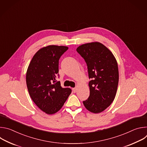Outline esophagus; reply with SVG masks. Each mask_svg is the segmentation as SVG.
I'll list each match as a JSON object with an SVG mask.
<instances>
[{"label": "esophagus", "mask_w": 147, "mask_h": 147, "mask_svg": "<svg viewBox=\"0 0 147 147\" xmlns=\"http://www.w3.org/2000/svg\"><path fill=\"white\" fill-rule=\"evenodd\" d=\"M72 90H73V92H77V88H72Z\"/></svg>", "instance_id": "obj_1"}]
</instances>
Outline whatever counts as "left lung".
<instances>
[{
	"label": "left lung",
	"mask_w": 147,
	"mask_h": 147,
	"mask_svg": "<svg viewBox=\"0 0 147 147\" xmlns=\"http://www.w3.org/2000/svg\"><path fill=\"white\" fill-rule=\"evenodd\" d=\"M77 52L87 63L90 96L83 104L94 113L105 110L113 102L119 83L117 60L112 52L99 42H92L79 46Z\"/></svg>",
	"instance_id": "obj_1"
}]
</instances>
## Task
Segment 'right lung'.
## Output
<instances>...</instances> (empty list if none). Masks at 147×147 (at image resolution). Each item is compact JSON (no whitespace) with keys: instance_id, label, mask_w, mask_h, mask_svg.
Listing matches in <instances>:
<instances>
[{"instance_id":"obj_1","label":"right lung","mask_w":147,"mask_h":147,"mask_svg":"<svg viewBox=\"0 0 147 147\" xmlns=\"http://www.w3.org/2000/svg\"><path fill=\"white\" fill-rule=\"evenodd\" d=\"M67 47L48 45L39 49L32 57L26 73L29 94L36 105L48 115L57 112L71 92L56 82L59 60Z\"/></svg>"}]
</instances>
